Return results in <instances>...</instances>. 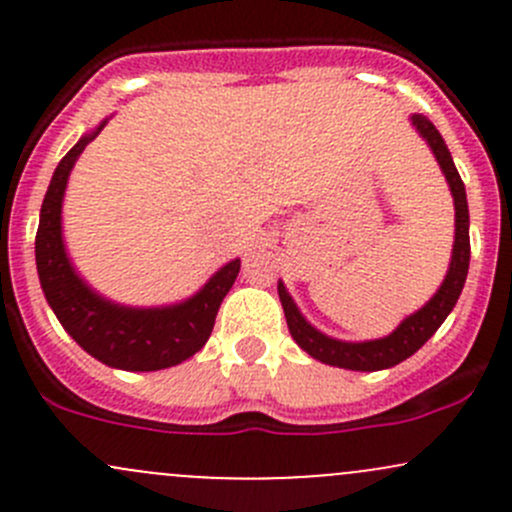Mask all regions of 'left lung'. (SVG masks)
<instances>
[{"label": "left lung", "instance_id": "left-lung-1", "mask_svg": "<svg viewBox=\"0 0 512 512\" xmlns=\"http://www.w3.org/2000/svg\"><path fill=\"white\" fill-rule=\"evenodd\" d=\"M411 123H414L416 131L421 133L423 141L431 146L433 156H436L443 175H446L448 188H451L453 205H456V240H453V255L446 272V280L441 282L438 292L433 294L418 312L406 317L389 337L371 339V342H342V339H332L327 337V334L319 332V329H314L312 324L302 317V312L297 309L294 299L289 297L285 282H280V285H277V292H280L282 309H285L289 334H292V339L304 349V352L314 356L317 361H322V364L352 371H379L401 364V361L409 359L411 354H416L418 349L436 334V329L446 322V317L451 314V309L456 307L458 297H461L463 285H466L468 262H471L466 185H463L461 175H458L456 170V163H453L451 153H448L446 141H443L441 133L436 131V126H433L426 116H421V113H414V116H411Z\"/></svg>", "mask_w": 512, "mask_h": 512}]
</instances>
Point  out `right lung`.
I'll return each mask as SVG.
<instances>
[{"label": "right lung", "mask_w": 512, "mask_h": 512, "mask_svg": "<svg viewBox=\"0 0 512 512\" xmlns=\"http://www.w3.org/2000/svg\"><path fill=\"white\" fill-rule=\"evenodd\" d=\"M103 126L106 121L96 131L81 136V141L61 158L51 175L36 230V272L56 319L84 352L113 369H168L205 347L220 304L235 285L240 260L227 262L200 292L168 307H123L86 285L66 255L61 235V203L76 158Z\"/></svg>", "instance_id": "add662e5"}]
</instances>
